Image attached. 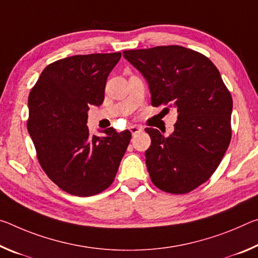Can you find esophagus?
<instances>
[{
    "instance_id": "obj_1",
    "label": "esophagus",
    "mask_w": 258,
    "mask_h": 258,
    "mask_svg": "<svg viewBox=\"0 0 258 258\" xmlns=\"http://www.w3.org/2000/svg\"><path fill=\"white\" fill-rule=\"evenodd\" d=\"M129 130H130V133H132L133 136H135V135H136V134L141 133L142 130H143V128H142L141 125H130L129 126Z\"/></svg>"
}]
</instances>
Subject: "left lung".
<instances>
[{"instance_id": "left-lung-1", "label": "left lung", "mask_w": 258, "mask_h": 258, "mask_svg": "<svg viewBox=\"0 0 258 258\" xmlns=\"http://www.w3.org/2000/svg\"><path fill=\"white\" fill-rule=\"evenodd\" d=\"M123 57L149 83L152 105L178 112L170 136L145 129L152 181L168 193L192 191L214 174L231 141L233 103L219 71L204 54L180 45L128 50Z\"/></svg>"}]
</instances>
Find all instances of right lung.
I'll list each match as a JSON object with an SVG mask.
<instances>
[{
    "label": "right lung",
    "instance_id": "right-lung-1",
    "mask_svg": "<svg viewBox=\"0 0 258 258\" xmlns=\"http://www.w3.org/2000/svg\"><path fill=\"white\" fill-rule=\"evenodd\" d=\"M121 52L77 54L45 67L28 97V134L45 174L62 191L91 197L113 183L132 134L90 136V105L104 101L108 74Z\"/></svg>",
    "mask_w": 258,
    "mask_h": 258
}]
</instances>
